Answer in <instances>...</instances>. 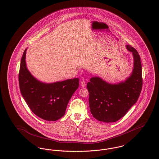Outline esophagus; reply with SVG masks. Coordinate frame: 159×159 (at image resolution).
Listing matches in <instances>:
<instances>
[{
    "instance_id": "1",
    "label": "esophagus",
    "mask_w": 159,
    "mask_h": 159,
    "mask_svg": "<svg viewBox=\"0 0 159 159\" xmlns=\"http://www.w3.org/2000/svg\"><path fill=\"white\" fill-rule=\"evenodd\" d=\"M80 85H81V86H82V87H85L86 83H85V82H84V80H82V81L80 82Z\"/></svg>"
}]
</instances>
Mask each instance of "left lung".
I'll use <instances>...</instances> for the list:
<instances>
[{"mask_svg": "<svg viewBox=\"0 0 159 159\" xmlns=\"http://www.w3.org/2000/svg\"><path fill=\"white\" fill-rule=\"evenodd\" d=\"M133 53L134 68L130 76L120 84H111L99 77H92L87 84L89 104L93 117L104 122H114L122 118L137 102L142 88L140 57L137 50L127 45Z\"/></svg>", "mask_w": 159, "mask_h": 159, "instance_id": "obj_1", "label": "left lung"}]
</instances>
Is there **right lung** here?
Wrapping results in <instances>:
<instances>
[{
    "label": "right lung",
    "mask_w": 159,
    "mask_h": 159,
    "mask_svg": "<svg viewBox=\"0 0 159 159\" xmlns=\"http://www.w3.org/2000/svg\"><path fill=\"white\" fill-rule=\"evenodd\" d=\"M25 49L21 59L19 73L20 89L29 107L34 114L46 121H56L66 113L69 100L79 86L75 78L46 84L37 80L26 66Z\"/></svg>",
    "instance_id": "add662e5"
}]
</instances>
